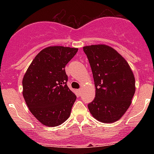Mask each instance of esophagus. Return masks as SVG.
<instances>
[{"instance_id":"1","label":"esophagus","mask_w":154,"mask_h":154,"mask_svg":"<svg viewBox=\"0 0 154 154\" xmlns=\"http://www.w3.org/2000/svg\"><path fill=\"white\" fill-rule=\"evenodd\" d=\"M82 91H83V89H82V88H80V89H78L77 90V91H78V93H79V94H81V92H82Z\"/></svg>"}]
</instances>
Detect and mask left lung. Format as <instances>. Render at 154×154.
Returning <instances> with one entry per match:
<instances>
[{
	"label": "left lung",
	"instance_id": "8db88e82",
	"mask_svg": "<svg viewBox=\"0 0 154 154\" xmlns=\"http://www.w3.org/2000/svg\"><path fill=\"white\" fill-rule=\"evenodd\" d=\"M83 51L95 86V97L88 105L90 113L103 123L117 122L132 103L136 91L134 74L125 59L110 46H85Z\"/></svg>",
	"mask_w": 154,
	"mask_h": 154
}]
</instances>
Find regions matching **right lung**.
Masks as SVG:
<instances>
[{"instance_id":"obj_1","label":"right lung","mask_w":154,"mask_h":154,"mask_svg":"<svg viewBox=\"0 0 154 154\" xmlns=\"http://www.w3.org/2000/svg\"><path fill=\"white\" fill-rule=\"evenodd\" d=\"M77 51L63 46L44 48L23 77V97L29 111L42 125L57 127L71 115L77 97L67 86L65 67Z\"/></svg>"}]
</instances>
